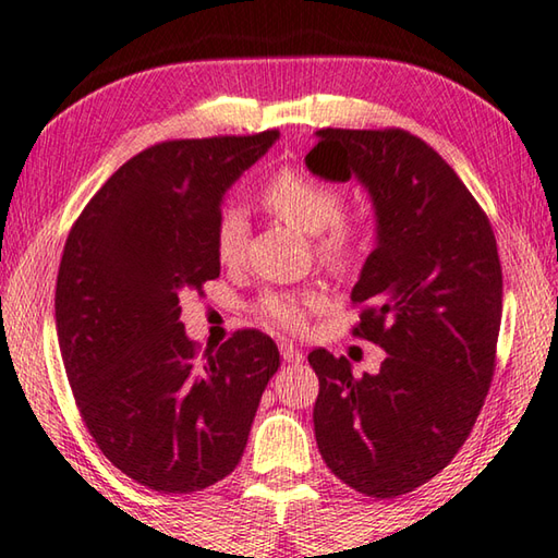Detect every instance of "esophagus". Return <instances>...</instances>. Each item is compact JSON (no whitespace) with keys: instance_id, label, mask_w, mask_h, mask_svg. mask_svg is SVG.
Masks as SVG:
<instances>
[{"instance_id":"obj_1","label":"esophagus","mask_w":558,"mask_h":558,"mask_svg":"<svg viewBox=\"0 0 558 558\" xmlns=\"http://www.w3.org/2000/svg\"><path fill=\"white\" fill-rule=\"evenodd\" d=\"M280 355H282V360L286 362H303L305 360V355H303V350H298L293 342H280Z\"/></svg>"}]
</instances>
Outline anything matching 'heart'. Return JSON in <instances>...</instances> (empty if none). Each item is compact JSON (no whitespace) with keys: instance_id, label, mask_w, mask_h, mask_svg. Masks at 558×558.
Here are the masks:
<instances>
[{"instance_id":"1","label":"heart","mask_w":558,"mask_h":558,"mask_svg":"<svg viewBox=\"0 0 558 558\" xmlns=\"http://www.w3.org/2000/svg\"><path fill=\"white\" fill-rule=\"evenodd\" d=\"M263 206L272 216L286 220L295 231L315 235V251L335 268H350L357 260L362 228L357 220L342 214L344 196L338 185L317 175L286 166L268 175L260 189ZM247 226L241 208L228 206L216 220L214 245L223 265L241 258ZM320 307V298L305 290H268L253 303V313L272 330L298 335L305 330L307 317Z\"/></svg>"}]
</instances>
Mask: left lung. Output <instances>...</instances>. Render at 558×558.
Returning a JSON list of instances; mask_svg holds the SVG:
<instances>
[{
  "label": "left lung",
  "mask_w": 558,
  "mask_h": 558,
  "mask_svg": "<svg viewBox=\"0 0 558 558\" xmlns=\"http://www.w3.org/2000/svg\"><path fill=\"white\" fill-rule=\"evenodd\" d=\"M327 181L365 183L377 214L352 335L387 352L377 375L317 348L313 422L332 474L375 499L427 484L470 437L497 367V238L454 168L404 129H320L305 156Z\"/></svg>",
  "instance_id": "8db88e82"
}]
</instances>
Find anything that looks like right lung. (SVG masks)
<instances>
[{
    "mask_svg": "<svg viewBox=\"0 0 558 558\" xmlns=\"http://www.w3.org/2000/svg\"><path fill=\"white\" fill-rule=\"evenodd\" d=\"M278 136L161 141L123 163L69 231L54 298L69 385L104 457L154 492H201L231 474L280 367L276 342L253 327L201 350L179 305L220 276V201Z\"/></svg>",
    "mask_w": 558,
    "mask_h": 558,
    "instance_id": "add662e5",
    "label": "right lung"
}]
</instances>
